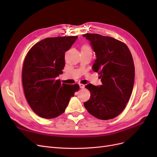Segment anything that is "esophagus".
Returning <instances> with one entry per match:
<instances>
[{
	"label": "esophagus",
	"instance_id": "34e87169",
	"mask_svg": "<svg viewBox=\"0 0 157 157\" xmlns=\"http://www.w3.org/2000/svg\"><path fill=\"white\" fill-rule=\"evenodd\" d=\"M79 86H80V88H84L85 86L84 84H79Z\"/></svg>",
	"mask_w": 157,
	"mask_h": 157
}]
</instances>
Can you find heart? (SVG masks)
Instances as JSON below:
<instances>
[{
    "instance_id": "b5f03b06",
    "label": "heart",
    "mask_w": 157,
    "mask_h": 157,
    "mask_svg": "<svg viewBox=\"0 0 157 157\" xmlns=\"http://www.w3.org/2000/svg\"><path fill=\"white\" fill-rule=\"evenodd\" d=\"M81 50H91V48H90V47L88 45H84L82 47V49Z\"/></svg>"
}]
</instances>
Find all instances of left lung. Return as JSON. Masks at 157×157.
<instances>
[{
	"label": "left lung",
	"mask_w": 157,
	"mask_h": 157,
	"mask_svg": "<svg viewBox=\"0 0 157 157\" xmlns=\"http://www.w3.org/2000/svg\"><path fill=\"white\" fill-rule=\"evenodd\" d=\"M82 36L90 41L96 56L92 69L100 75L102 83L85 86L90 98L84 105L98 119H112L124 110L134 87L135 67L131 52L124 42L114 38L92 33Z\"/></svg>",
	"instance_id": "left-lung-1"
}]
</instances>
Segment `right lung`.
Instances as JSON below:
<instances>
[{"mask_svg": "<svg viewBox=\"0 0 157 157\" xmlns=\"http://www.w3.org/2000/svg\"><path fill=\"white\" fill-rule=\"evenodd\" d=\"M77 39L46 38L28 52L22 69V84L29 105L40 117L54 118L63 113L79 85L61 84L56 77L63 73L65 53Z\"/></svg>", "mask_w": 157, "mask_h": 157, "instance_id": "obj_1", "label": "right lung"}]
</instances>
